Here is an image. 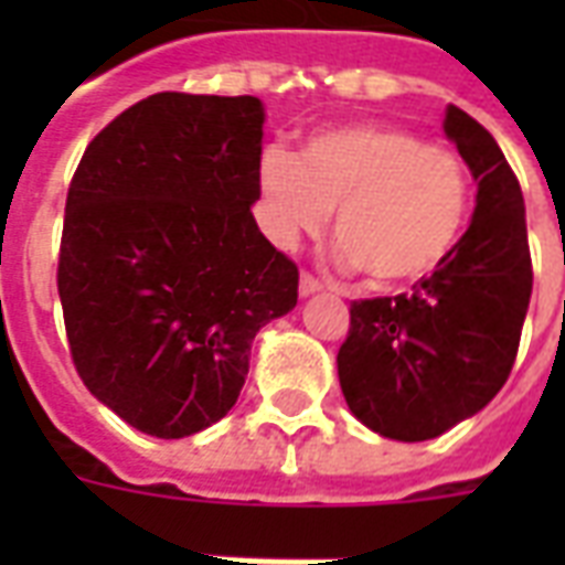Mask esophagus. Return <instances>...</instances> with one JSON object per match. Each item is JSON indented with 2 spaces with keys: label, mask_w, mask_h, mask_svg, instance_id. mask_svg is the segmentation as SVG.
<instances>
[{
  "label": "esophagus",
  "mask_w": 565,
  "mask_h": 565,
  "mask_svg": "<svg viewBox=\"0 0 565 565\" xmlns=\"http://www.w3.org/2000/svg\"><path fill=\"white\" fill-rule=\"evenodd\" d=\"M320 287H323V284H320L318 278L311 275V271H302V275H299V294H302V296L318 294Z\"/></svg>",
  "instance_id": "34e87169"
}]
</instances>
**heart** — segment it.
Listing matches in <instances>:
<instances>
[{
	"instance_id": "b5f03b06",
	"label": "heart",
	"mask_w": 565,
	"mask_h": 565,
	"mask_svg": "<svg viewBox=\"0 0 565 565\" xmlns=\"http://www.w3.org/2000/svg\"><path fill=\"white\" fill-rule=\"evenodd\" d=\"M259 223L278 247L318 235L335 211L339 259L375 287L415 284L448 259L472 209L460 153L393 124H342L296 157L259 153Z\"/></svg>"
}]
</instances>
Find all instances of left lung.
Masks as SVG:
<instances>
[{"mask_svg":"<svg viewBox=\"0 0 565 565\" xmlns=\"http://www.w3.org/2000/svg\"><path fill=\"white\" fill-rule=\"evenodd\" d=\"M445 132L478 181L472 223L412 294L351 302L339 348L348 408L396 441L441 436L502 391L533 294L523 193L505 153L457 105Z\"/></svg>","mask_w":565,"mask_h":565,"instance_id":"obj_1","label":"left lung"}]
</instances>
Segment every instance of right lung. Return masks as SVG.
Segmentation results:
<instances>
[{
  "label": "right lung",
  "mask_w": 565,
  "mask_h": 565,
  "mask_svg": "<svg viewBox=\"0 0 565 565\" xmlns=\"http://www.w3.org/2000/svg\"><path fill=\"white\" fill-rule=\"evenodd\" d=\"M257 96L153 93L72 174L56 290L84 387L157 438L217 424L299 269L259 233Z\"/></svg>",
  "instance_id": "add662e5"
}]
</instances>
